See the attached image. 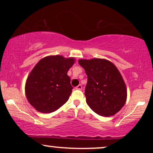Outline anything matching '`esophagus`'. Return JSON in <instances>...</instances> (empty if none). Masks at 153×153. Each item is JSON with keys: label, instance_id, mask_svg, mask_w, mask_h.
Masks as SVG:
<instances>
[{"label": "esophagus", "instance_id": "1", "mask_svg": "<svg viewBox=\"0 0 153 153\" xmlns=\"http://www.w3.org/2000/svg\"><path fill=\"white\" fill-rule=\"evenodd\" d=\"M75 89H76V90H82V85H80H80H78V86H76V87H75Z\"/></svg>", "mask_w": 153, "mask_h": 153}]
</instances>
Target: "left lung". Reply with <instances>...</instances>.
Listing matches in <instances>:
<instances>
[{"instance_id": "8db88e82", "label": "left lung", "mask_w": 153, "mask_h": 153, "mask_svg": "<svg viewBox=\"0 0 153 153\" xmlns=\"http://www.w3.org/2000/svg\"><path fill=\"white\" fill-rule=\"evenodd\" d=\"M88 76L86 103L95 113L103 117L116 114L127 100V88L114 65L105 59H80Z\"/></svg>"}]
</instances>
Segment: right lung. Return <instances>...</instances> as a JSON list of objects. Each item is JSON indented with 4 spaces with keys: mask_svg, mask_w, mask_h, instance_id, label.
<instances>
[{
    "mask_svg": "<svg viewBox=\"0 0 153 153\" xmlns=\"http://www.w3.org/2000/svg\"><path fill=\"white\" fill-rule=\"evenodd\" d=\"M75 62L73 57L47 56L40 59L28 76L26 99L36 111L51 113L69 99L73 87L68 72Z\"/></svg>",
    "mask_w": 153,
    "mask_h": 153,
    "instance_id": "obj_1",
    "label": "right lung"
}]
</instances>
